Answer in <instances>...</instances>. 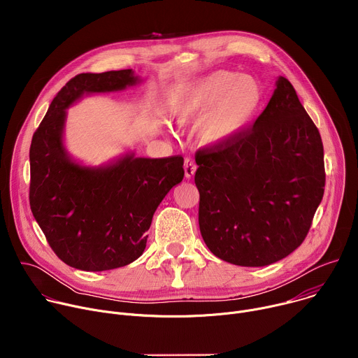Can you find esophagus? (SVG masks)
<instances>
[{
  "instance_id": "34e87169",
  "label": "esophagus",
  "mask_w": 358,
  "mask_h": 358,
  "mask_svg": "<svg viewBox=\"0 0 358 358\" xmlns=\"http://www.w3.org/2000/svg\"><path fill=\"white\" fill-rule=\"evenodd\" d=\"M196 171V164L194 160L191 159H185L184 162V173H185V177L187 178H191Z\"/></svg>"
}]
</instances>
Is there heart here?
Instances as JSON below:
<instances>
[{"label": "heart", "mask_w": 358, "mask_h": 358, "mask_svg": "<svg viewBox=\"0 0 358 358\" xmlns=\"http://www.w3.org/2000/svg\"><path fill=\"white\" fill-rule=\"evenodd\" d=\"M261 83L232 71L177 86L170 97V115L180 126L198 124L202 144L225 145L238 138L261 109Z\"/></svg>", "instance_id": "1"}]
</instances>
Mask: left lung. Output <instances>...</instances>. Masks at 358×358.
I'll return each mask as SVG.
<instances>
[{"label": "left lung", "mask_w": 358, "mask_h": 358, "mask_svg": "<svg viewBox=\"0 0 358 358\" xmlns=\"http://www.w3.org/2000/svg\"><path fill=\"white\" fill-rule=\"evenodd\" d=\"M195 162L199 231L215 257L258 268L301 245L324 194V152L286 78H278L252 127L225 145L198 150Z\"/></svg>", "instance_id": "8db88e82"}]
</instances>
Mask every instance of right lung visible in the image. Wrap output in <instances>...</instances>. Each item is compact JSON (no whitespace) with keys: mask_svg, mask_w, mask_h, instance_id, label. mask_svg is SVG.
<instances>
[{"mask_svg":"<svg viewBox=\"0 0 358 358\" xmlns=\"http://www.w3.org/2000/svg\"><path fill=\"white\" fill-rule=\"evenodd\" d=\"M137 83L131 69L76 75L54 97L32 137L31 211L57 257L80 271H110L140 258L152 215L184 178L181 156L145 159L131 151L89 167L64 144L66 109L85 94Z\"/></svg>","mask_w":358,"mask_h":358,"instance_id":"add662e5","label":"right lung"}]
</instances>
